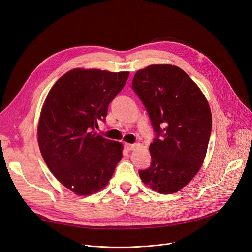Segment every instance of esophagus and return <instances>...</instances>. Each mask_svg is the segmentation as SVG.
Here are the masks:
<instances>
[{
    "label": "esophagus",
    "mask_w": 252,
    "mask_h": 252,
    "mask_svg": "<svg viewBox=\"0 0 252 252\" xmlns=\"http://www.w3.org/2000/svg\"><path fill=\"white\" fill-rule=\"evenodd\" d=\"M135 147H136V144H128V143H126V144H125V148H126L127 151H131Z\"/></svg>",
    "instance_id": "obj_1"
}]
</instances>
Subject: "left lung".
Returning <instances> with one entry per match:
<instances>
[{"instance_id": "obj_1", "label": "left lung", "mask_w": 252, "mask_h": 252, "mask_svg": "<svg viewBox=\"0 0 252 252\" xmlns=\"http://www.w3.org/2000/svg\"><path fill=\"white\" fill-rule=\"evenodd\" d=\"M131 89L146 108L155 131L151 164L141 180L161 194L180 191L195 177L206 155L211 133L207 100L190 76L169 64L138 70Z\"/></svg>"}]
</instances>
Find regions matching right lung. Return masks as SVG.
Masks as SVG:
<instances>
[{"label": "right lung", "mask_w": 252, "mask_h": 252, "mask_svg": "<svg viewBox=\"0 0 252 252\" xmlns=\"http://www.w3.org/2000/svg\"><path fill=\"white\" fill-rule=\"evenodd\" d=\"M128 71L75 68L62 75L45 100L37 126L39 150L56 179L77 195L99 192L123 157V145L95 131Z\"/></svg>", "instance_id": "1"}]
</instances>
